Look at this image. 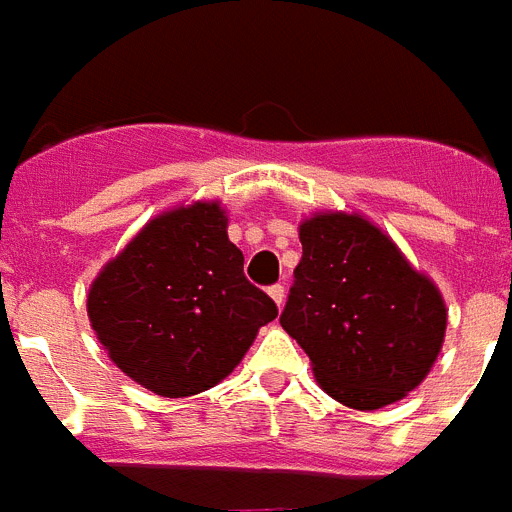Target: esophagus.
I'll return each mask as SVG.
<instances>
[{"instance_id": "obj_1", "label": "esophagus", "mask_w": 512, "mask_h": 512, "mask_svg": "<svg viewBox=\"0 0 512 512\" xmlns=\"http://www.w3.org/2000/svg\"><path fill=\"white\" fill-rule=\"evenodd\" d=\"M268 294L273 296V302L278 304V307H283V299H286V289H283V283H273L268 289Z\"/></svg>"}]
</instances>
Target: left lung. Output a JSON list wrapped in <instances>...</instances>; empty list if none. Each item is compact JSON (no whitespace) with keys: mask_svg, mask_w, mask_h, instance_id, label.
<instances>
[{"mask_svg":"<svg viewBox=\"0 0 512 512\" xmlns=\"http://www.w3.org/2000/svg\"><path fill=\"white\" fill-rule=\"evenodd\" d=\"M299 239L283 330L343 406L372 411L401 401L427 377L445 338L448 312L435 283L359 216H315Z\"/></svg>","mask_w":512,"mask_h":512,"instance_id":"1","label":"left lung"}]
</instances>
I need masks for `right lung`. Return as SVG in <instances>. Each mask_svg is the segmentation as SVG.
<instances>
[{"label":"right lung","instance_id":"right-lung-1","mask_svg":"<svg viewBox=\"0 0 512 512\" xmlns=\"http://www.w3.org/2000/svg\"><path fill=\"white\" fill-rule=\"evenodd\" d=\"M88 317L124 375L182 398L229 375L278 307L244 276L218 203H195L150 221L103 268Z\"/></svg>","mask_w":512,"mask_h":512}]
</instances>
